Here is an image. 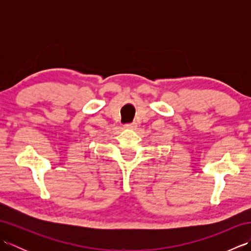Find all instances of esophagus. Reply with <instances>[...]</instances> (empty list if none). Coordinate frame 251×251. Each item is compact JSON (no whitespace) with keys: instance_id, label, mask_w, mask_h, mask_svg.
Returning <instances> with one entry per match:
<instances>
[{"instance_id":"esophagus-1","label":"esophagus","mask_w":251,"mask_h":251,"mask_svg":"<svg viewBox=\"0 0 251 251\" xmlns=\"http://www.w3.org/2000/svg\"><path fill=\"white\" fill-rule=\"evenodd\" d=\"M124 127L126 129H136L137 124H136V123H129V124H125Z\"/></svg>"}]
</instances>
